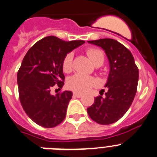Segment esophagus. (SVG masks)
Returning a JSON list of instances; mask_svg holds the SVG:
<instances>
[{
    "mask_svg": "<svg viewBox=\"0 0 157 157\" xmlns=\"http://www.w3.org/2000/svg\"><path fill=\"white\" fill-rule=\"evenodd\" d=\"M82 96V94H78V93H76V92L73 93V97H74V98H81Z\"/></svg>",
    "mask_w": 157,
    "mask_h": 157,
    "instance_id": "esophagus-1",
    "label": "esophagus"
}]
</instances>
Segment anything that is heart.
<instances>
[{
  "label": "heart",
  "instance_id": "1",
  "mask_svg": "<svg viewBox=\"0 0 157 157\" xmlns=\"http://www.w3.org/2000/svg\"><path fill=\"white\" fill-rule=\"evenodd\" d=\"M86 53L91 61L95 65H102L105 60L104 52L98 48H90L86 50ZM62 68L66 73L71 71L73 68V54L69 52L63 58L62 63ZM96 84V80L90 76L84 75L82 74H75L70 77L67 82V85L71 90L78 93H83Z\"/></svg>",
  "mask_w": 157,
  "mask_h": 157
}]
</instances>
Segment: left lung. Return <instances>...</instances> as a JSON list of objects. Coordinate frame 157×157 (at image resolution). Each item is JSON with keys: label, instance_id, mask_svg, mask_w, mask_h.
I'll list each match as a JSON object with an SVG mask.
<instances>
[{"label": "left lung", "instance_id": "8db88e82", "mask_svg": "<svg viewBox=\"0 0 157 157\" xmlns=\"http://www.w3.org/2000/svg\"><path fill=\"white\" fill-rule=\"evenodd\" d=\"M88 42L105 50L110 71L105 96L95 98L87 112L96 123L109 125L121 119L132 104L138 87V68L130 51L116 40L103 38Z\"/></svg>", "mask_w": 157, "mask_h": 157}]
</instances>
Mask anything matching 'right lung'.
<instances>
[{
  "label": "right lung",
  "mask_w": 157,
  "mask_h": 157,
  "mask_svg": "<svg viewBox=\"0 0 157 157\" xmlns=\"http://www.w3.org/2000/svg\"><path fill=\"white\" fill-rule=\"evenodd\" d=\"M84 43L48 36L36 42L25 55L17 73L19 98L23 110L37 125L52 128L65 119L72 92L52 95L50 90L63 87V58Z\"/></svg>",
  "instance_id": "1"
}]
</instances>
